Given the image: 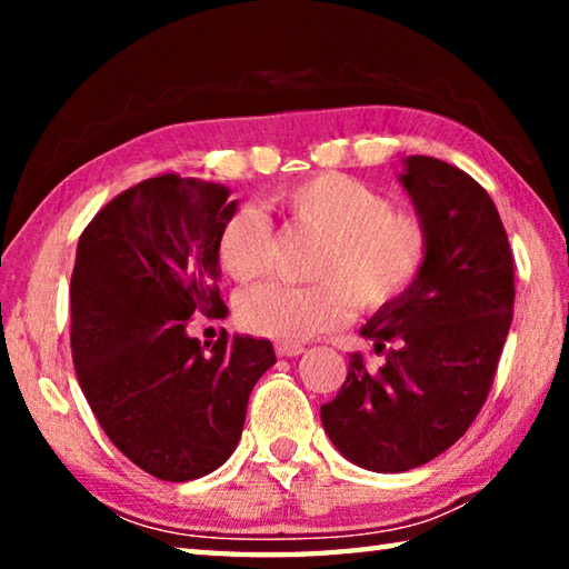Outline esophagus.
Wrapping results in <instances>:
<instances>
[{
    "instance_id": "obj_1",
    "label": "esophagus",
    "mask_w": 569,
    "mask_h": 569,
    "mask_svg": "<svg viewBox=\"0 0 569 569\" xmlns=\"http://www.w3.org/2000/svg\"><path fill=\"white\" fill-rule=\"evenodd\" d=\"M306 349L301 343H276V353L286 356V359H293V356H301Z\"/></svg>"
}]
</instances>
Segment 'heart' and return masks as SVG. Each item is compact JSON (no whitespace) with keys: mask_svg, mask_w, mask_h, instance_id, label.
Returning a JSON list of instances; mask_svg holds the SVG:
<instances>
[{"mask_svg":"<svg viewBox=\"0 0 569 569\" xmlns=\"http://www.w3.org/2000/svg\"><path fill=\"white\" fill-rule=\"evenodd\" d=\"M296 226L323 238L308 286L261 283L240 293L238 323L281 343H301L349 319L353 306L381 311L417 281L429 256L427 223L366 182L323 172L268 198ZM271 223L258 208H238L216 238V258L238 283L256 281L268 268Z\"/></svg>","mask_w":569,"mask_h":569,"instance_id":"obj_1","label":"heart"}]
</instances>
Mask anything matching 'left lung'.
Returning <instances> with one entry per match:
<instances>
[{"mask_svg":"<svg viewBox=\"0 0 569 569\" xmlns=\"http://www.w3.org/2000/svg\"><path fill=\"white\" fill-rule=\"evenodd\" d=\"M427 223L429 256L397 303L361 333L387 361L351 353L349 377L321 407L333 447L369 471L421 467L465 435L492 387L512 323L515 261L492 198L465 170L409 156L399 176Z\"/></svg>","mask_w":569,"mask_h":569,"instance_id":"left-lung-1","label":"left lung"}]
</instances>
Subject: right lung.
<instances>
[{"label": "right lung", "instance_id": "obj_1", "mask_svg": "<svg viewBox=\"0 0 569 569\" xmlns=\"http://www.w3.org/2000/svg\"><path fill=\"white\" fill-rule=\"evenodd\" d=\"M238 210L218 182L160 176L110 200L77 243L72 361L100 427L132 465L166 481L216 471L233 455L273 346L228 336L206 349L198 311L223 319L216 238Z\"/></svg>", "mask_w": 569, "mask_h": 569}]
</instances>
